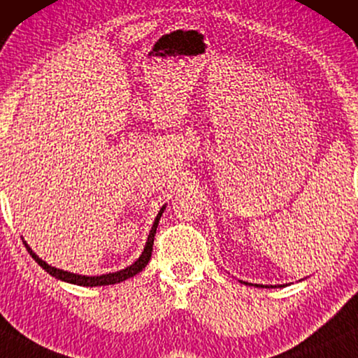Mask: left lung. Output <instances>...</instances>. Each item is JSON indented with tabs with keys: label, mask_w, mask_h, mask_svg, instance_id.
<instances>
[{
	"label": "left lung",
	"mask_w": 358,
	"mask_h": 358,
	"mask_svg": "<svg viewBox=\"0 0 358 358\" xmlns=\"http://www.w3.org/2000/svg\"><path fill=\"white\" fill-rule=\"evenodd\" d=\"M262 287H264V286H262ZM265 287H266V286H265Z\"/></svg>",
	"instance_id": "obj_1"
}]
</instances>
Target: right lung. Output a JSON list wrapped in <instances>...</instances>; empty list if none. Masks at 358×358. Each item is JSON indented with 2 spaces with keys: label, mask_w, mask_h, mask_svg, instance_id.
<instances>
[{
  "label": "right lung",
  "mask_w": 358,
  "mask_h": 358,
  "mask_svg": "<svg viewBox=\"0 0 358 358\" xmlns=\"http://www.w3.org/2000/svg\"><path fill=\"white\" fill-rule=\"evenodd\" d=\"M164 209H165V207H162L161 212L157 213L156 220H154V225L151 228V233H149V236H148V243H146V246H145V250H143V254L140 255V259H138L135 264H131L130 266H127V268L120 270V271H115V273H108V275H101V276H83V275L71 273V271H64V270L55 268V266L48 265L46 262H43V260L38 257V255L34 254V250H31L29 246H27V244H25V248L30 252L31 257L35 259V262L38 264L43 270H46L48 273H50L51 276H55V278H57V280L72 282V285H78V286H108V285H115V282L125 281L128 278H131V276H135L136 273H140V271L148 265L149 260H151L154 236H156V230H157L159 220H161V215H162Z\"/></svg>",
  "instance_id": "1"
}]
</instances>
